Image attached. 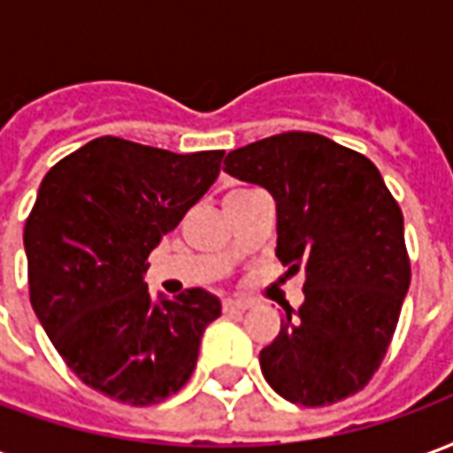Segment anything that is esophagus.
<instances>
[{"mask_svg":"<svg viewBox=\"0 0 453 453\" xmlns=\"http://www.w3.org/2000/svg\"><path fill=\"white\" fill-rule=\"evenodd\" d=\"M247 308H250V303H247V301L223 298V311H226V313H242V311H247Z\"/></svg>","mask_w":453,"mask_h":453,"instance_id":"obj_1","label":"esophagus"}]
</instances>
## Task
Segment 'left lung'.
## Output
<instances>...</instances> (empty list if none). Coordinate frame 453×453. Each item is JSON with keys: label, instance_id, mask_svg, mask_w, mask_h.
<instances>
[{"label": "left lung", "instance_id": "left-lung-1", "mask_svg": "<svg viewBox=\"0 0 453 453\" xmlns=\"http://www.w3.org/2000/svg\"><path fill=\"white\" fill-rule=\"evenodd\" d=\"M230 177L276 201V257L305 272V301L286 308L259 351L281 398L323 408L359 393L379 371L410 286L403 211L369 157L288 130L227 152Z\"/></svg>", "mask_w": 453, "mask_h": 453}]
</instances>
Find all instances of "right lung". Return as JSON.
<instances>
[{"label":"right lung","instance_id":"right-lung-1","mask_svg":"<svg viewBox=\"0 0 453 453\" xmlns=\"http://www.w3.org/2000/svg\"><path fill=\"white\" fill-rule=\"evenodd\" d=\"M223 150L177 155L104 135L50 167L24 226L28 296L84 386L145 408L184 388L220 301L187 288L152 303L150 252L220 172Z\"/></svg>","mask_w":453,"mask_h":453}]
</instances>
